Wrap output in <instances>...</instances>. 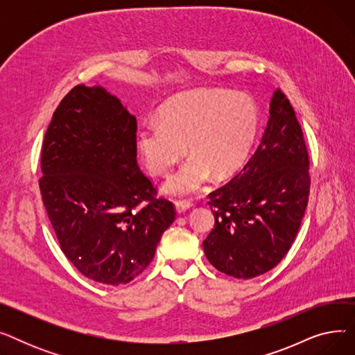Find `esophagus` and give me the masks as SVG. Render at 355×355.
Masks as SVG:
<instances>
[{
    "instance_id": "34e87169",
    "label": "esophagus",
    "mask_w": 355,
    "mask_h": 355,
    "mask_svg": "<svg viewBox=\"0 0 355 355\" xmlns=\"http://www.w3.org/2000/svg\"><path fill=\"white\" fill-rule=\"evenodd\" d=\"M193 207V202L191 201H187V200H175V210L178 213H184L187 211L189 209Z\"/></svg>"
}]
</instances>
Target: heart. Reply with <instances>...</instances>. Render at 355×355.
Masks as SVG:
<instances>
[{
  "label": "heart",
  "instance_id": "obj_1",
  "mask_svg": "<svg viewBox=\"0 0 355 355\" xmlns=\"http://www.w3.org/2000/svg\"><path fill=\"white\" fill-rule=\"evenodd\" d=\"M259 110L245 95L225 89H200L165 102L138 132V153L149 174L165 177L189 151L193 155L165 184V191H198L211 174L236 175L245 166L259 134Z\"/></svg>",
  "mask_w": 355,
  "mask_h": 355
}]
</instances>
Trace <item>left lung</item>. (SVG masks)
<instances>
[{
    "label": "left lung",
    "instance_id": "8db88e82",
    "mask_svg": "<svg viewBox=\"0 0 355 355\" xmlns=\"http://www.w3.org/2000/svg\"><path fill=\"white\" fill-rule=\"evenodd\" d=\"M252 158L209 194L214 229L202 241L209 262L237 279L273 269L289 252L308 206L309 154L301 123L277 89Z\"/></svg>",
    "mask_w": 355,
    "mask_h": 355
}]
</instances>
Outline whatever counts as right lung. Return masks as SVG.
I'll return each instance as SVG.
<instances>
[{"label":"right lung","mask_w":355,"mask_h":355,"mask_svg":"<svg viewBox=\"0 0 355 355\" xmlns=\"http://www.w3.org/2000/svg\"><path fill=\"white\" fill-rule=\"evenodd\" d=\"M137 119L101 87L74 86L44 134L42 200L62 252L76 269L123 285L154 259L175 220L173 201L137 162Z\"/></svg>","instance_id":"right-lung-1"}]
</instances>
